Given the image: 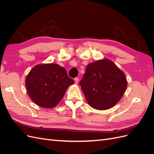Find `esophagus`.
Masks as SVG:
<instances>
[{
    "label": "esophagus",
    "mask_w": 154,
    "mask_h": 154,
    "mask_svg": "<svg viewBox=\"0 0 154 154\" xmlns=\"http://www.w3.org/2000/svg\"><path fill=\"white\" fill-rule=\"evenodd\" d=\"M78 81H79V78L78 77L74 78V82H75L76 84H77V83H78Z\"/></svg>",
    "instance_id": "esophagus-1"
}]
</instances>
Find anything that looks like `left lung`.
Returning a JSON list of instances; mask_svg holds the SVG:
<instances>
[{"label": "left lung", "mask_w": 154, "mask_h": 154, "mask_svg": "<svg viewBox=\"0 0 154 154\" xmlns=\"http://www.w3.org/2000/svg\"><path fill=\"white\" fill-rule=\"evenodd\" d=\"M80 85L91 106L106 110L122 98L127 82L122 71L110 60L103 59L88 65Z\"/></svg>", "instance_id": "8db88e82"}]
</instances>
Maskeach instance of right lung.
Returning a JSON list of instances; mask_svg holds the SVG:
<instances>
[{"label":"right lung","instance_id":"right-lung-1","mask_svg":"<svg viewBox=\"0 0 154 154\" xmlns=\"http://www.w3.org/2000/svg\"><path fill=\"white\" fill-rule=\"evenodd\" d=\"M74 83L66 70L58 64L37 65L26 79L28 95L35 103L44 108H53L60 101L67 88Z\"/></svg>","mask_w":154,"mask_h":154}]
</instances>
